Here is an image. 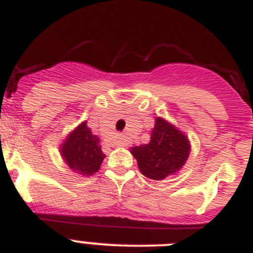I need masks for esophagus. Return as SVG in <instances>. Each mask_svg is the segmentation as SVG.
<instances>
[{
  "label": "esophagus",
  "mask_w": 253,
  "mask_h": 253,
  "mask_svg": "<svg viewBox=\"0 0 253 253\" xmlns=\"http://www.w3.org/2000/svg\"><path fill=\"white\" fill-rule=\"evenodd\" d=\"M125 142H126V140H125V138L123 137V135H120V137L118 138V140L115 142V146L123 147V146H125Z\"/></svg>",
  "instance_id": "34e87169"
}]
</instances>
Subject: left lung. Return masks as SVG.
<instances>
[{"instance_id":"obj_1","label":"left lung","mask_w":253,"mask_h":253,"mask_svg":"<svg viewBox=\"0 0 253 253\" xmlns=\"http://www.w3.org/2000/svg\"><path fill=\"white\" fill-rule=\"evenodd\" d=\"M133 154L140 172L151 180H163L184 166L190 153L187 138L163 120L156 119L148 144L133 147Z\"/></svg>"}]
</instances>
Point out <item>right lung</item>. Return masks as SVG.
<instances>
[{"instance_id":"1","label":"right lung","mask_w":253,"mask_h":253,"mask_svg":"<svg viewBox=\"0 0 253 253\" xmlns=\"http://www.w3.org/2000/svg\"><path fill=\"white\" fill-rule=\"evenodd\" d=\"M60 153L69 169L88 176L99 171L100 165L105 158L100 147V139L87 126V122L82 123L69 134Z\"/></svg>"}]
</instances>
